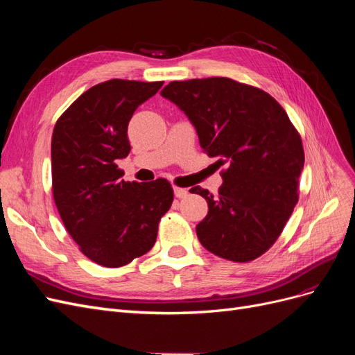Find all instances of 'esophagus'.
I'll list each match as a JSON object with an SVG mask.
<instances>
[{
	"mask_svg": "<svg viewBox=\"0 0 355 355\" xmlns=\"http://www.w3.org/2000/svg\"><path fill=\"white\" fill-rule=\"evenodd\" d=\"M173 192H175V197H176V198H185V197L188 196V191L184 189V188L175 187V188H173Z\"/></svg>",
	"mask_w": 355,
	"mask_h": 355,
	"instance_id": "1",
	"label": "esophagus"
}]
</instances>
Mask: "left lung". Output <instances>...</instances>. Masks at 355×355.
<instances>
[{
    "instance_id": "obj_1",
    "label": "left lung",
    "mask_w": 355,
    "mask_h": 355,
    "mask_svg": "<svg viewBox=\"0 0 355 355\" xmlns=\"http://www.w3.org/2000/svg\"><path fill=\"white\" fill-rule=\"evenodd\" d=\"M184 112L218 167L227 166L218 197L197 225L200 243L234 262L259 257L275 243L297 202L305 157L300 136L270 94L230 78L171 81L161 92Z\"/></svg>"
}]
</instances>
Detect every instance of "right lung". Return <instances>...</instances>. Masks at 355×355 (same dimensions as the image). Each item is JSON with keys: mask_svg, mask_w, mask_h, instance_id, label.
<instances>
[{"mask_svg": "<svg viewBox=\"0 0 355 355\" xmlns=\"http://www.w3.org/2000/svg\"><path fill=\"white\" fill-rule=\"evenodd\" d=\"M163 84L110 80L93 85L53 130L56 207L80 250L102 266H123L151 250L158 222L173 202L166 179L125 182L115 164L130 153L127 127L137 106Z\"/></svg>", "mask_w": 355, "mask_h": 355, "instance_id": "obj_1", "label": "right lung"}]
</instances>
